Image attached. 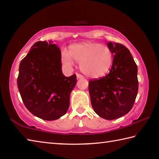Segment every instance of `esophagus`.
<instances>
[{
    "label": "esophagus",
    "mask_w": 159,
    "mask_h": 159,
    "mask_svg": "<svg viewBox=\"0 0 159 159\" xmlns=\"http://www.w3.org/2000/svg\"><path fill=\"white\" fill-rule=\"evenodd\" d=\"M76 76H77V79H83V76H82V75H81V74H78L76 75Z\"/></svg>",
    "instance_id": "34e87169"
}]
</instances>
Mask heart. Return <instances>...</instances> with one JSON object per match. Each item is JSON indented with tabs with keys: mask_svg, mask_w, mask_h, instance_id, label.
<instances>
[{
	"mask_svg": "<svg viewBox=\"0 0 159 159\" xmlns=\"http://www.w3.org/2000/svg\"><path fill=\"white\" fill-rule=\"evenodd\" d=\"M73 60L80 63V69L86 76L99 78L109 71L114 56L108 47L88 42L70 45L69 53H61V61L66 66H73Z\"/></svg>",
	"mask_w": 159,
	"mask_h": 159,
	"instance_id": "b5f03b06",
	"label": "heart"
}]
</instances>
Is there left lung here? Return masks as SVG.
I'll return each mask as SVG.
<instances>
[{
  "mask_svg": "<svg viewBox=\"0 0 159 159\" xmlns=\"http://www.w3.org/2000/svg\"><path fill=\"white\" fill-rule=\"evenodd\" d=\"M114 55L109 73L89 81L94 111L107 120L120 118L130 111L138 91V66L130 51L122 44L107 43Z\"/></svg>",
  "mask_w": 159,
  "mask_h": 159,
  "instance_id": "8db88e82",
  "label": "left lung"
}]
</instances>
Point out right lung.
Listing matches in <instances>:
<instances>
[{"mask_svg": "<svg viewBox=\"0 0 159 159\" xmlns=\"http://www.w3.org/2000/svg\"><path fill=\"white\" fill-rule=\"evenodd\" d=\"M61 51L52 41H38L21 61L17 87L25 107L45 120L66 114L76 74L66 77L61 71Z\"/></svg>", "mask_w": 159, "mask_h": 159, "instance_id": "add662e5", "label": "right lung"}]
</instances>
